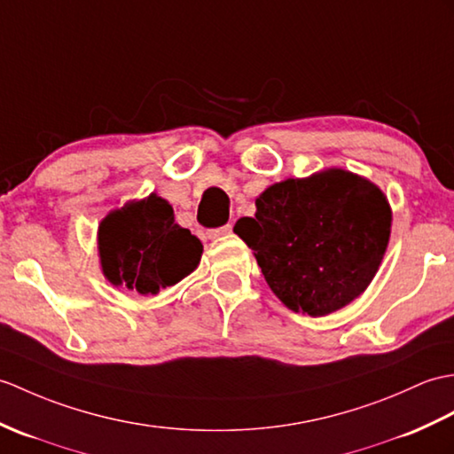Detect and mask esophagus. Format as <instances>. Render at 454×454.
<instances>
[{"instance_id": "obj_1", "label": "esophagus", "mask_w": 454, "mask_h": 454, "mask_svg": "<svg viewBox=\"0 0 454 454\" xmlns=\"http://www.w3.org/2000/svg\"><path fill=\"white\" fill-rule=\"evenodd\" d=\"M230 231H231V224H224V226H220V228H215V230H208V238H210V239L223 238V236L230 234Z\"/></svg>"}]
</instances>
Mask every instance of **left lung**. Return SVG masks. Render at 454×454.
<instances>
[{
  "label": "left lung",
  "instance_id": "obj_1",
  "mask_svg": "<svg viewBox=\"0 0 454 454\" xmlns=\"http://www.w3.org/2000/svg\"><path fill=\"white\" fill-rule=\"evenodd\" d=\"M255 205V216L239 218L234 231L286 308L323 317L370 286L393 220L370 179L329 168L267 187Z\"/></svg>",
  "mask_w": 454,
  "mask_h": 454
}]
</instances>
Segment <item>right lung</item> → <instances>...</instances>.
Returning a JSON list of instances; mask_svg holds the SVG:
<instances>
[{
    "instance_id": "obj_1",
    "label": "right lung",
    "mask_w": 454,
    "mask_h": 454,
    "mask_svg": "<svg viewBox=\"0 0 454 454\" xmlns=\"http://www.w3.org/2000/svg\"><path fill=\"white\" fill-rule=\"evenodd\" d=\"M98 253L104 277L114 286L146 296L192 275L203 244L176 224L166 199L151 193L108 213L98 226Z\"/></svg>"
}]
</instances>
